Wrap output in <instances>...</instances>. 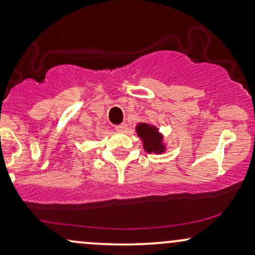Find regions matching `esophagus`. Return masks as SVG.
<instances>
[{
    "label": "esophagus",
    "mask_w": 255,
    "mask_h": 255,
    "mask_svg": "<svg viewBox=\"0 0 255 255\" xmlns=\"http://www.w3.org/2000/svg\"><path fill=\"white\" fill-rule=\"evenodd\" d=\"M115 129L118 131H125L126 129H127V124H121V125L116 126Z\"/></svg>",
    "instance_id": "1"
}]
</instances>
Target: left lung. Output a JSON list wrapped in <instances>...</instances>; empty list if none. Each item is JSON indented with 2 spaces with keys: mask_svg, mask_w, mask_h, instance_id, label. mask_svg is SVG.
Instances as JSON below:
<instances>
[{
  "mask_svg": "<svg viewBox=\"0 0 255 255\" xmlns=\"http://www.w3.org/2000/svg\"><path fill=\"white\" fill-rule=\"evenodd\" d=\"M136 133L142 140V145L148 153H162L165 147L163 145V136L158 133V128L147 124H139L136 126Z\"/></svg>",
  "mask_w": 255,
  "mask_h": 255,
  "instance_id": "1",
  "label": "left lung"
}]
</instances>
